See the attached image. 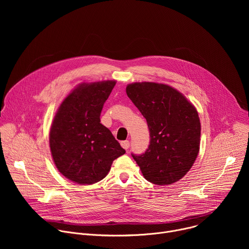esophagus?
I'll return each mask as SVG.
<instances>
[{
  "label": "esophagus",
  "instance_id": "34e87169",
  "mask_svg": "<svg viewBox=\"0 0 249 249\" xmlns=\"http://www.w3.org/2000/svg\"><path fill=\"white\" fill-rule=\"evenodd\" d=\"M121 146H122L123 149L128 150L129 147H130V142L127 141V140H126V141H122V142H121Z\"/></svg>",
  "mask_w": 249,
  "mask_h": 249
}]
</instances>
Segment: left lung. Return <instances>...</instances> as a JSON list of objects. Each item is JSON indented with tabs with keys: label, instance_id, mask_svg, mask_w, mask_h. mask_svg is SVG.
Masks as SVG:
<instances>
[{
	"label": "left lung",
	"instance_id": "left-lung-1",
	"mask_svg": "<svg viewBox=\"0 0 249 249\" xmlns=\"http://www.w3.org/2000/svg\"><path fill=\"white\" fill-rule=\"evenodd\" d=\"M126 92L146 120L150 145L131 154L145 178L158 185L178 181L190 170L199 152L201 124L194 106L173 88L135 83Z\"/></svg>",
	"mask_w": 249,
	"mask_h": 249
}]
</instances>
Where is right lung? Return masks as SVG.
Returning a JSON list of instances; mask_svg holds the SVG:
<instances>
[{"mask_svg":"<svg viewBox=\"0 0 249 249\" xmlns=\"http://www.w3.org/2000/svg\"><path fill=\"white\" fill-rule=\"evenodd\" d=\"M116 82L82 84L62 102L50 130V149L58 170L78 184H93L108 173L125 150L100 123L103 105Z\"/></svg>","mask_w":249,"mask_h":249,"instance_id":"obj_1","label":"right lung"}]
</instances>
